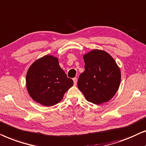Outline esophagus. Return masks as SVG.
Masks as SVG:
<instances>
[{
    "mask_svg": "<svg viewBox=\"0 0 146 146\" xmlns=\"http://www.w3.org/2000/svg\"><path fill=\"white\" fill-rule=\"evenodd\" d=\"M73 83H74V85H77V79L76 77H75V78L73 79Z\"/></svg>",
    "mask_w": 146,
    "mask_h": 146,
    "instance_id": "34e87169",
    "label": "esophagus"
}]
</instances>
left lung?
<instances>
[{"instance_id": "obj_1", "label": "left lung", "mask_w": 146, "mask_h": 146, "mask_svg": "<svg viewBox=\"0 0 146 146\" xmlns=\"http://www.w3.org/2000/svg\"><path fill=\"white\" fill-rule=\"evenodd\" d=\"M85 71L79 75L77 86L88 102L99 105L110 101L118 90L121 72L110 55L99 49L83 56Z\"/></svg>"}]
</instances>
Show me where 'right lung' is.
I'll list each match as a JSON object with an SVG mask.
<instances>
[{
    "label": "right lung",
    "mask_w": 146,
    "mask_h": 146,
    "mask_svg": "<svg viewBox=\"0 0 146 146\" xmlns=\"http://www.w3.org/2000/svg\"><path fill=\"white\" fill-rule=\"evenodd\" d=\"M27 91L36 102L49 107L58 104L73 85L60 67L57 58L45 55L34 62L27 71Z\"/></svg>",
    "instance_id": "add662e5"
}]
</instances>
